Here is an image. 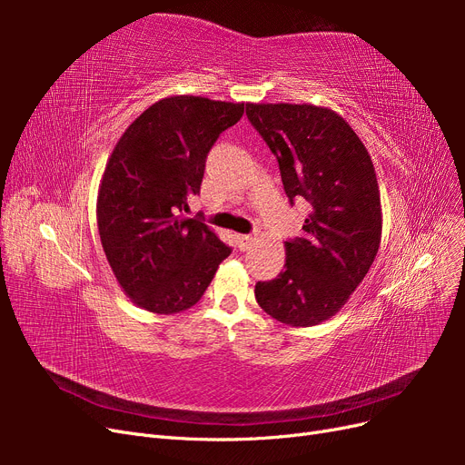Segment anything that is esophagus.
Listing matches in <instances>:
<instances>
[{
  "label": "esophagus",
  "mask_w": 465,
  "mask_h": 465,
  "mask_svg": "<svg viewBox=\"0 0 465 465\" xmlns=\"http://www.w3.org/2000/svg\"><path fill=\"white\" fill-rule=\"evenodd\" d=\"M236 238V246H238V250H248L250 246H252V242H254L256 241V238L254 236H250V234H236L234 236Z\"/></svg>",
  "instance_id": "34e87169"
}]
</instances>
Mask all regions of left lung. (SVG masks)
Returning <instances> with one entry per match:
<instances>
[{
    "label": "left lung",
    "instance_id": "obj_1",
    "mask_svg": "<svg viewBox=\"0 0 465 465\" xmlns=\"http://www.w3.org/2000/svg\"><path fill=\"white\" fill-rule=\"evenodd\" d=\"M246 116L275 154L291 205H312L304 234L285 242V270L258 281L256 301L287 326H316L340 312L376 258L382 209L371 154L330 108L250 103Z\"/></svg>",
    "mask_w": 465,
    "mask_h": 465
}]
</instances>
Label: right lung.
Listing matches in <instances>:
<instances>
[{
	"mask_svg": "<svg viewBox=\"0 0 465 465\" xmlns=\"http://www.w3.org/2000/svg\"><path fill=\"white\" fill-rule=\"evenodd\" d=\"M244 103L168 96L135 118L112 151L96 202L98 234L124 292L154 314L198 302L231 248L200 219H184L200 195L217 137Z\"/></svg>",
	"mask_w": 465,
	"mask_h": 465,
	"instance_id": "add662e5",
	"label": "right lung"
}]
</instances>
